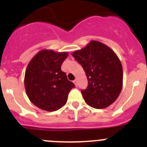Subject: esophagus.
<instances>
[{
  "instance_id": "34e87169",
  "label": "esophagus",
  "mask_w": 147,
  "mask_h": 147,
  "mask_svg": "<svg viewBox=\"0 0 147 147\" xmlns=\"http://www.w3.org/2000/svg\"><path fill=\"white\" fill-rule=\"evenodd\" d=\"M74 85H76V86H77V80H75L74 81Z\"/></svg>"
}]
</instances>
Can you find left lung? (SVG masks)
Returning a JSON list of instances; mask_svg holds the SVG:
<instances>
[{"instance_id": "obj_1", "label": "left lung", "mask_w": 147, "mask_h": 147, "mask_svg": "<svg viewBox=\"0 0 147 147\" xmlns=\"http://www.w3.org/2000/svg\"><path fill=\"white\" fill-rule=\"evenodd\" d=\"M72 56L82 66L88 79V88L82 90L85 102L96 109L112 105L123 86V68L116 54L105 44L90 40Z\"/></svg>"}]
</instances>
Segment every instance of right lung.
I'll return each instance as SVG.
<instances>
[{
	"label": "right lung",
	"instance_id": "1",
	"mask_svg": "<svg viewBox=\"0 0 147 147\" xmlns=\"http://www.w3.org/2000/svg\"><path fill=\"white\" fill-rule=\"evenodd\" d=\"M67 52L42 49L34 56L25 72L24 85L29 100L41 110L52 112L67 102L74 84L67 79L61 65Z\"/></svg>",
	"mask_w": 147,
	"mask_h": 147
}]
</instances>
